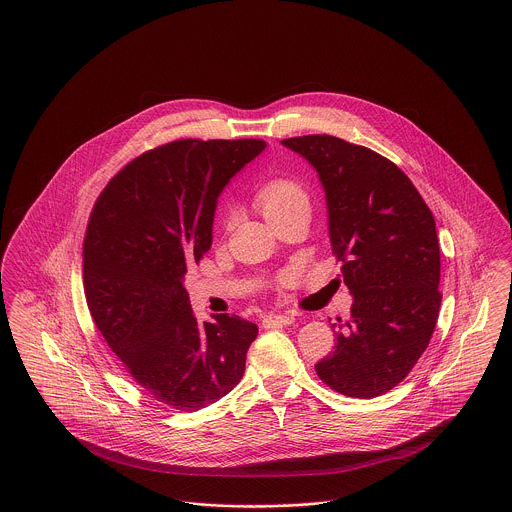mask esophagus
<instances>
[{"label":"esophagus","mask_w":512,"mask_h":512,"mask_svg":"<svg viewBox=\"0 0 512 512\" xmlns=\"http://www.w3.org/2000/svg\"><path fill=\"white\" fill-rule=\"evenodd\" d=\"M295 322V314L291 312H279V314H266L264 316V326L266 328H279V326H289Z\"/></svg>","instance_id":"34e87169"}]
</instances>
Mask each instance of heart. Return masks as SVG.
Masks as SVG:
<instances>
[{
  "label": "heart",
  "instance_id": "b5f03b06",
  "mask_svg": "<svg viewBox=\"0 0 512 512\" xmlns=\"http://www.w3.org/2000/svg\"><path fill=\"white\" fill-rule=\"evenodd\" d=\"M256 204L262 209V213L272 219L275 215L297 207V205H308L305 190L287 178H277L262 184L256 192Z\"/></svg>",
  "mask_w": 512,
  "mask_h": 512
}]
</instances>
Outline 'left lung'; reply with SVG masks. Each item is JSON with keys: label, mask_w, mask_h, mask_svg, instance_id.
Masks as SVG:
<instances>
[{"label": "left lung", "mask_w": 512, "mask_h": 512, "mask_svg": "<svg viewBox=\"0 0 512 512\" xmlns=\"http://www.w3.org/2000/svg\"><path fill=\"white\" fill-rule=\"evenodd\" d=\"M281 143L320 176L332 252L353 295L316 375L343 396L376 398L409 375L439 318L435 217L404 171L373 149L326 134Z\"/></svg>", "instance_id": "8db88e82"}]
</instances>
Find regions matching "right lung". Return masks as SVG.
Instances as JSON below:
<instances>
[{"mask_svg":"<svg viewBox=\"0 0 512 512\" xmlns=\"http://www.w3.org/2000/svg\"><path fill=\"white\" fill-rule=\"evenodd\" d=\"M264 139H178L128 163L93 205L83 240L91 316L126 373L153 400L198 411L244 375L258 326L237 314L198 322L184 287L211 248L225 184Z\"/></svg>","mask_w":512,"mask_h":512,"instance_id":"right-lung-1","label":"right lung"}]
</instances>
